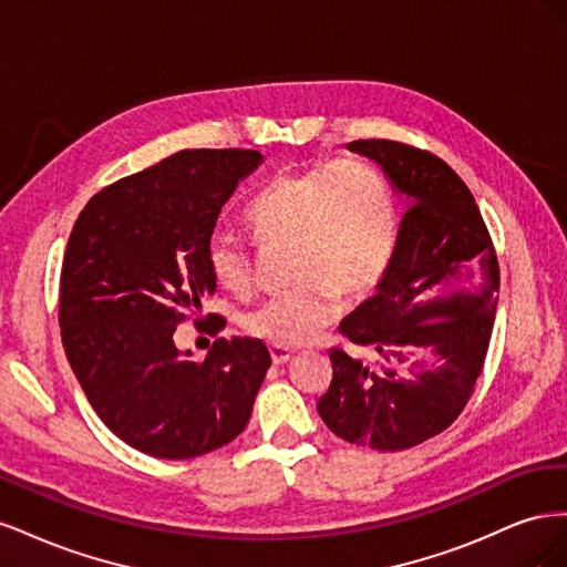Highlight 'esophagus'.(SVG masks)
Returning a JSON list of instances; mask_svg holds the SVG:
<instances>
[{
  "label": "esophagus",
  "mask_w": 567,
  "mask_h": 567,
  "mask_svg": "<svg viewBox=\"0 0 567 567\" xmlns=\"http://www.w3.org/2000/svg\"><path fill=\"white\" fill-rule=\"evenodd\" d=\"M269 354H271L274 364H286L288 359L293 357V350L286 348V346H269Z\"/></svg>",
  "instance_id": "1"
}]
</instances>
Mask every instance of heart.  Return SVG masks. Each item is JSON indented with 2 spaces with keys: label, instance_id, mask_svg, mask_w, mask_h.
<instances>
[{
  "label": "heart",
  "instance_id": "obj_1",
  "mask_svg": "<svg viewBox=\"0 0 567 567\" xmlns=\"http://www.w3.org/2000/svg\"><path fill=\"white\" fill-rule=\"evenodd\" d=\"M246 221L260 244H290L296 281L244 317L250 336L274 346H298L336 315L338 293L362 296L379 284L400 227L385 179L362 163L277 175L252 198ZM208 267L234 293L252 281L250 252L231 234L210 238Z\"/></svg>",
  "mask_w": 567,
  "mask_h": 567
}]
</instances>
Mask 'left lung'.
Masks as SVG:
<instances>
[{
	"mask_svg": "<svg viewBox=\"0 0 567 567\" xmlns=\"http://www.w3.org/2000/svg\"><path fill=\"white\" fill-rule=\"evenodd\" d=\"M348 148L383 169L406 213L375 293L338 326L352 346L375 352V364L331 350L333 379L317 409L338 437L402 452L450 427L473 394L499 265L473 194L447 163L388 140Z\"/></svg>",
	"mask_w": 567,
	"mask_h": 567,
	"instance_id": "1",
	"label": "left lung"
}]
</instances>
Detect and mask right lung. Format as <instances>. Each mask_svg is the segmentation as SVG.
I'll return each mask as SVG.
<instances>
[{
  "instance_id": "1",
  "label": "right lung",
  "mask_w": 567,
  "mask_h": 567,
  "mask_svg": "<svg viewBox=\"0 0 567 567\" xmlns=\"http://www.w3.org/2000/svg\"><path fill=\"white\" fill-rule=\"evenodd\" d=\"M262 161L257 151H179L101 188L68 238L65 357L99 419L148 456L194 458L231 442L271 364L255 338H219L203 362L173 338L215 293L217 217Z\"/></svg>"
}]
</instances>
